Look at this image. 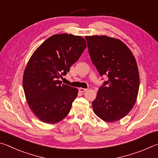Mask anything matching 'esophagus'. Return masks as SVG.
<instances>
[{"label": "esophagus", "instance_id": "34e87169", "mask_svg": "<svg viewBox=\"0 0 158 158\" xmlns=\"http://www.w3.org/2000/svg\"><path fill=\"white\" fill-rule=\"evenodd\" d=\"M87 90H88L87 89H84V88H79V90L81 93H84V92L86 91Z\"/></svg>", "mask_w": 158, "mask_h": 158}]
</instances>
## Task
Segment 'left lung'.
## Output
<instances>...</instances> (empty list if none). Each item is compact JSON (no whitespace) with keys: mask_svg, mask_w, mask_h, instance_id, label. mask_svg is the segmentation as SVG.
Here are the masks:
<instances>
[{"mask_svg":"<svg viewBox=\"0 0 158 158\" xmlns=\"http://www.w3.org/2000/svg\"><path fill=\"white\" fill-rule=\"evenodd\" d=\"M93 63L108 80L92 102L94 113L109 123L119 121L132 110L137 101L139 74L137 61L126 44L106 35L85 36Z\"/></svg>","mask_w":158,"mask_h":158,"instance_id":"left-lung-1","label":"left lung"}]
</instances>
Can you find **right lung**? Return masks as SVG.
Returning <instances> with one entry per match:
<instances>
[{"mask_svg":"<svg viewBox=\"0 0 158 158\" xmlns=\"http://www.w3.org/2000/svg\"><path fill=\"white\" fill-rule=\"evenodd\" d=\"M86 47L81 36L63 33L47 39L35 51L23 75L26 100L35 116L45 123H56L69 114L78 89L61 84Z\"/></svg>","mask_w":158,"mask_h":158,"instance_id":"1","label":"right lung"}]
</instances>
